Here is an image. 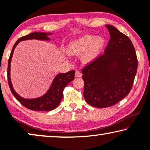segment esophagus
<instances>
[{
  "mask_svg": "<svg viewBox=\"0 0 150 150\" xmlns=\"http://www.w3.org/2000/svg\"><path fill=\"white\" fill-rule=\"evenodd\" d=\"M75 77H77V78H79V77H81V76H82V73L80 72L79 71H77L75 72Z\"/></svg>",
  "mask_w": 150,
  "mask_h": 150,
  "instance_id": "obj_1",
  "label": "esophagus"
}]
</instances>
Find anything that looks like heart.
Instances as JSON below:
<instances>
[{"label":"heart","mask_w":150,"mask_h":150,"mask_svg":"<svg viewBox=\"0 0 150 150\" xmlns=\"http://www.w3.org/2000/svg\"><path fill=\"white\" fill-rule=\"evenodd\" d=\"M104 44L105 40L102 36L86 35L71 42L67 47V52L72 55L84 53L81 61L84 63H89L96 59Z\"/></svg>","instance_id":"1"}]
</instances>
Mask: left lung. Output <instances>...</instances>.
<instances>
[{"mask_svg":"<svg viewBox=\"0 0 150 150\" xmlns=\"http://www.w3.org/2000/svg\"><path fill=\"white\" fill-rule=\"evenodd\" d=\"M110 38L104 54L82 70L87 103L106 108L129 94L137 70V59L131 40L115 27L106 25Z\"/></svg>","mask_w":150,"mask_h":150,"instance_id":"left-lung-1","label":"left lung"}]
</instances>
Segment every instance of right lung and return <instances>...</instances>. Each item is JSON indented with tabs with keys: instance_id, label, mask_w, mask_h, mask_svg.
Instances as JSON below:
<instances>
[{
	"instance_id": "1",
	"label": "right lung",
	"mask_w": 150,
	"mask_h": 150,
	"mask_svg": "<svg viewBox=\"0 0 150 150\" xmlns=\"http://www.w3.org/2000/svg\"><path fill=\"white\" fill-rule=\"evenodd\" d=\"M52 35L49 32H32L30 34L20 38L15 42L11 50L9 59L8 62L7 77L8 82L11 92L15 98L27 108L35 111H50L55 109L61 103L63 90L69 83L75 79V71H71L67 73H58L54 78L50 88L42 96L35 98H25L18 94L13 88L11 79V60L14 52L15 48L17 44L21 41L30 40H37L40 41H51L49 35Z\"/></svg>"
}]
</instances>
